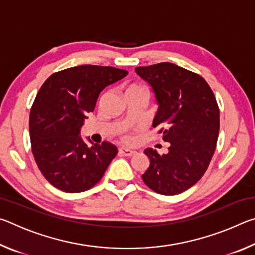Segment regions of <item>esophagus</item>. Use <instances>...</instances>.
Masks as SVG:
<instances>
[{
	"mask_svg": "<svg viewBox=\"0 0 255 255\" xmlns=\"http://www.w3.org/2000/svg\"><path fill=\"white\" fill-rule=\"evenodd\" d=\"M119 152L122 153L123 155H125V156H131V155H133V154L136 153L135 150H132V149H129V148H124V147L119 148Z\"/></svg>",
	"mask_w": 255,
	"mask_h": 255,
	"instance_id": "1",
	"label": "esophagus"
}]
</instances>
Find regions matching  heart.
I'll return each instance as SVG.
<instances>
[{
	"instance_id": "heart-1",
	"label": "heart",
	"mask_w": 255,
	"mask_h": 255,
	"mask_svg": "<svg viewBox=\"0 0 255 255\" xmlns=\"http://www.w3.org/2000/svg\"><path fill=\"white\" fill-rule=\"evenodd\" d=\"M137 91L145 92L144 89H143V86L132 84V85H129V86H128L127 90H126V93H129V92H137ZM125 139H126V140L128 141V140H129V137H126V138H125Z\"/></svg>"
}]
</instances>
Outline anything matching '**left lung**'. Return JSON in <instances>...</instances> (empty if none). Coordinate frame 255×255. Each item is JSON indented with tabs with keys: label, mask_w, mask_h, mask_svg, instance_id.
<instances>
[{
	"label": "left lung",
	"mask_w": 255,
	"mask_h": 255,
	"mask_svg": "<svg viewBox=\"0 0 255 255\" xmlns=\"http://www.w3.org/2000/svg\"><path fill=\"white\" fill-rule=\"evenodd\" d=\"M152 88L157 111L153 127L170 143L166 154L153 148L144 153L149 166L141 175L155 192L173 196L196 184L213 157L219 132V109L213 91L200 75L172 63L136 67Z\"/></svg>",
	"instance_id": "obj_1"
}]
</instances>
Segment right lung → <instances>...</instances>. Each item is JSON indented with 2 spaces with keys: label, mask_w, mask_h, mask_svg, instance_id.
Wrapping results in <instances>:
<instances>
[{
  "label": "right lung",
  "mask_w": 255,
  "mask_h": 255,
  "mask_svg": "<svg viewBox=\"0 0 255 255\" xmlns=\"http://www.w3.org/2000/svg\"><path fill=\"white\" fill-rule=\"evenodd\" d=\"M127 74L111 66L82 65L55 73L42 84L30 111V140L34 161L55 188L68 193L91 189L117 155L108 141L85 140L81 129L100 93Z\"/></svg>",
  "instance_id": "right-lung-1"
}]
</instances>
